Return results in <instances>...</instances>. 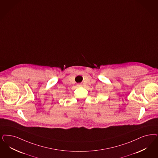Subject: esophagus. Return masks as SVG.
Wrapping results in <instances>:
<instances>
[{
	"label": "esophagus",
	"instance_id": "esophagus-1",
	"mask_svg": "<svg viewBox=\"0 0 158 158\" xmlns=\"http://www.w3.org/2000/svg\"><path fill=\"white\" fill-rule=\"evenodd\" d=\"M77 86H81V84H77Z\"/></svg>",
	"mask_w": 158,
	"mask_h": 158
}]
</instances>
